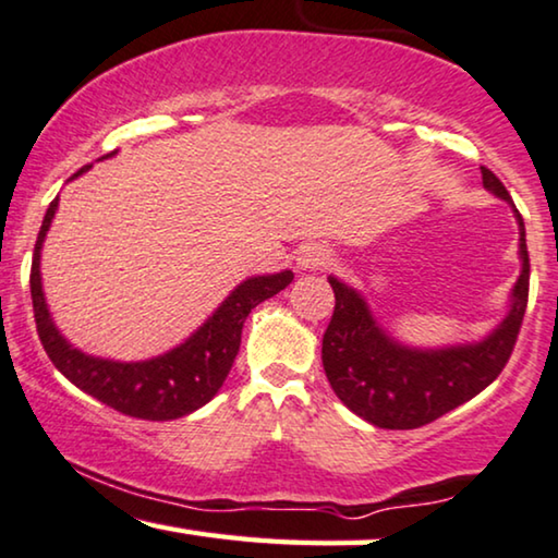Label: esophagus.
Segmentation results:
<instances>
[{
    "mask_svg": "<svg viewBox=\"0 0 558 558\" xmlns=\"http://www.w3.org/2000/svg\"><path fill=\"white\" fill-rule=\"evenodd\" d=\"M332 264V251L323 246V243H307V246L300 248L296 254V266L302 271H315V269H325V266Z\"/></svg>",
    "mask_w": 558,
    "mask_h": 558,
    "instance_id": "obj_1",
    "label": "esophagus"
}]
</instances>
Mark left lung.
Wrapping results in <instances>:
<instances>
[{"instance_id": "left-lung-1", "label": "left lung", "mask_w": 558, "mask_h": 558, "mask_svg": "<svg viewBox=\"0 0 558 558\" xmlns=\"http://www.w3.org/2000/svg\"><path fill=\"white\" fill-rule=\"evenodd\" d=\"M483 185L515 213L521 277L510 292V310L490 335L447 348H411L391 338L357 289L330 277L332 319L323 338V365L332 391L345 407L380 429H418L493 384L506 368L529 304L525 226L508 190L487 167Z\"/></svg>"}]
</instances>
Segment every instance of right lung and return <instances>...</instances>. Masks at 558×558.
<instances>
[{
	"mask_svg": "<svg viewBox=\"0 0 558 558\" xmlns=\"http://www.w3.org/2000/svg\"><path fill=\"white\" fill-rule=\"evenodd\" d=\"M109 157V155H106ZM90 165L81 167L73 178H78ZM71 178V180H73ZM58 210V197L45 213L40 233L35 241L33 271H29V292H33V310L37 335L52 365L78 386L81 391L94 396L106 407L121 411L134 418L147 422H170V418L187 416L205 407L231 371L239 355L241 330L248 312L281 289L292 284L294 274L284 269L279 274H264L241 281L231 294L220 302V307L190 335L178 348L149 357V361L121 363L109 357H96L73 348L52 323L48 302H45L40 279V251Z\"/></svg>",
	"mask_w": 558,
	"mask_h": 558,
	"instance_id": "add662e5",
	"label": "right lung"
}]
</instances>
